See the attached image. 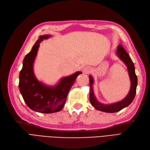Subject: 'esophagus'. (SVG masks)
I'll return each instance as SVG.
<instances>
[{
	"label": "esophagus",
	"mask_w": 150,
	"mask_h": 150,
	"mask_svg": "<svg viewBox=\"0 0 150 150\" xmlns=\"http://www.w3.org/2000/svg\"><path fill=\"white\" fill-rule=\"evenodd\" d=\"M82 71H83V73H84V74H90L91 71V68L89 67H86L83 68Z\"/></svg>",
	"instance_id": "34e87169"
}]
</instances>
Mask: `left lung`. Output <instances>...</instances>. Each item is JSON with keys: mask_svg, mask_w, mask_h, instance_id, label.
Returning <instances> with one entry per match:
<instances>
[{"mask_svg": "<svg viewBox=\"0 0 150 150\" xmlns=\"http://www.w3.org/2000/svg\"><path fill=\"white\" fill-rule=\"evenodd\" d=\"M117 56L120 58L127 67L128 73L129 77L130 79V88L129 93L127 96L122 101H118L112 104L105 105L99 102L93 92V83L94 79L93 76L89 75V84H90V94L89 99L91 104L93 105L94 108L99 111H101L106 113H115L118 112L123 108L128 106L130 103L132 102L134 98H135L136 93V87L137 85V77L135 73V67H134V63L132 59H130L128 53L126 52L125 49L121 45H118L116 52Z\"/></svg>", "mask_w": 150, "mask_h": 150, "instance_id": "left-lung-1", "label": "left lung"}]
</instances>
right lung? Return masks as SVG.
I'll use <instances>...</instances> for the list:
<instances>
[{"label":"right lung","instance_id":"right-lung-1","mask_svg":"<svg viewBox=\"0 0 150 150\" xmlns=\"http://www.w3.org/2000/svg\"><path fill=\"white\" fill-rule=\"evenodd\" d=\"M51 37H39L31 51L25 56L19 77V89L26 104L31 110L43 113L57 112L63 108L69 91L77 76L82 74V71H76L65 76L54 86H47L37 79L33 73V63L39 44Z\"/></svg>","mask_w":150,"mask_h":150}]
</instances>
